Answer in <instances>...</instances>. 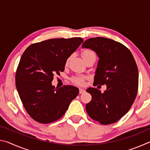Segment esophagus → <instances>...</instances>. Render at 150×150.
<instances>
[{
	"label": "esophagus",
	"instance_id": "1",
	"mask_svg": "<svg viewBox=\"0 0 150 150\" xmlns=\"http://www.w3.org/2000/svg\"><path fill=\"white\" fill-rule=\"evenodd\" d=\"M85 92V90L83 89V88H79V93L83 94Z\"/></svg>",
	"mask_w": 150,
	"mask_h": 150
}]
</instances>
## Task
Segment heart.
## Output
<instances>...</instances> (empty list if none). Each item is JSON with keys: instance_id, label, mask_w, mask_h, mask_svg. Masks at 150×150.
Returning <instances> with one entry per match:
<instances>
[{"instance_id": "obj_1", "label": "heart", "mask_w": 150, "mask_h": 150, "mask_svg": "<svg viewBox=\"0 0 150 150\" xmlns=\"http://www.w3.org/2000/svg\"><path fill=\"white\" fill-rule=\"evenodd\" d=\"M93 54H95V53H94L93 51H91V50H85L83 51L82 53H81V56H82L83 59H84V58L89 56V55H93ZM68 60H69V59H67V63L68 62ZM73 81H74L76 84H78V85H83V83H84L83 78H82V77L75 78L74 79H73Z\"/></svg>"}]
</instances>
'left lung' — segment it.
I'll use <instances>...</instances> for the list:
<instances>
[{"instance_id": "1", "label": "left lung", "mask_w": 150, "mask_h": 150, "mask_svg": "<svg viewBox=\"0 0 150 150\" xmlns=\"http://www.w3.org/2000/svg\"><path fill=\"white\" fill-rule=\"evenodd\" d=\"M84 47L94 51L99 58L94 85H106L103 93L96 88H87L92 99L86 105V111L100 124L115 123L128 112L135 100L138 87L135 59L123 44L106 38L88 39L82 44Z\"/></svg>"}]
</instances>
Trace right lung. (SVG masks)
<instances>
[{"label": "right lung", "mask_w": 150, "mask_h": 150, "mask_svg": "<svg viewBox=\"0 0 150 150\" xmlns=\"http://www.w3.org/2000/svg\"><path fill=\"white\" fill-rule=\"evenodd\" d=\"M83 40L54 38L30 45L22 54L16 73V86L25 109L34 120L53 122L62 117L79 95V88L52 82L55 74L63 71L67 59Z\"/></svg>", "instance_id": "obj_1"}]
</instances>
